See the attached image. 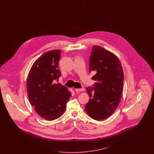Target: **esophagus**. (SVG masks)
Listing matches in <instances>:
<instances>
[{
    "mask_svg": "<svg viewBox=\"0 0 154 154\" xmlns=\"http://www.w3.org/2000/svg\"><path fill=\"white\" fill-rule=\"evenodd\" d=\"M85 90L84 88H81V89H75V91L76 92H80V91H83Z\"/></svg>",
    "mask_w": 154,
    "mask_h": 154,
    "instance_id": "esophagus-1",
    "label": "esophagus"
}]
</instances>
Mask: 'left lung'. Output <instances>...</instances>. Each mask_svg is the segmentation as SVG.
I'll return each mask as SVG.
<instances>
[{
    "mask_svg": "<svg viewBox=\"0 0 154 154\" xmlns=\"http://www.w3.org/2000/svg\"><path fill=\"white\" fill-rule=\"evenodd\" d=\"M95 83L86 88L89 101L85 109L89 116L102 120L116 110L122 96L124 72L116 55L102 47L94 46L89 60V72Z\"/></svg>",
    "mask_w": 154,
    "mask_h": 154,
    "instance_id": "left-lung-1",
    "label": "left lung"
}]
</instances>
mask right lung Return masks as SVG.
<instances>
[{
	"label": "right lung",
	"instance_id": "obj_1",
	"mask_svg": "<svg viewBox=\"0 0 154 154\" xmlns=\"http://www.w3.org/2000/svg\"><path fill=\"white\" fill-rule=\"evenodd\" d=\"M60 53L59 50L44 53L33 64L27 79L30 103L40 116L48 121L63 114L71 96L66 87L55 83L61 75Z\"/></svg>",
	"mask_w": 154,
	"mask_h": 154
}]
</instances>
